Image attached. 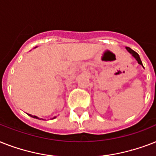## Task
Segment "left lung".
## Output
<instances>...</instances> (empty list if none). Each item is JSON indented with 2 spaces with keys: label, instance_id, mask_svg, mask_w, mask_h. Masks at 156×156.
I'll return each mask as SVG.
<instances>
[{
  "label": "left lung",
  "instance_id": "8db88e82",
  "mask_svg": "<svg viewBox=\"0 0 156 156\" xmlns=\"http://www.w3.org/2000/svg\"><path fill=\"white\" fill-rule=\"evenodd\" d=\"M126 50H127V51H128L130 54H132V56L134 57V58H135L136 60H137L138 63H139V64H140V65L143 66V63H142V62H141V59H140V55H139V54H138L136 52L134 51L133 49H131L130 47H126Z\"/></svg>",
  "mask_w": 156,
  "mask_h": 156
}]
</instances>
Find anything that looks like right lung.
Listing matches in <instances>:
<instances>
[{
    "label": "right lung",
    "instance_id": "right-lung-1",
    "mask_svg": "<svg viewBox=\"0 0 156 156\" xmlns=\"http://www.w3.org/2000/svg\"><path fill=\"white\" fill-rule=\"evenodd\" d=\"M30 115V116H31V117H33V118H36V119H38V118L37 117V116H35V115ZM55 118V117H54Z\"/></svg>",
    "mask_w": 156,
    "mask_h": 156
}]
</instances>
